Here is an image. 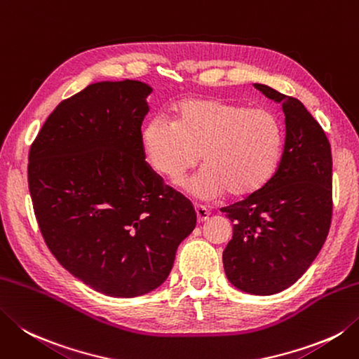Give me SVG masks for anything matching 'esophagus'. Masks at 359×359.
I'll use <instances>...</instances> for the list:
<instances>
[{"instance_id":"esophagus-1","label":"esophagus","mask_w":359,"mask_h":359,"mask_svg":"<svg viewBox=\"0 0 359 359\" xmlns=\"http://www.w3.org/2000/svg\"><path fill=\"white\" fill-rule=\"evenodd\" d=\"M194 210H196V216H198V221H199V222H203V221L208 219L210 213H208V210H207L205 207H203V205H198V203H196Z\"/></svg>"}]
</instances>
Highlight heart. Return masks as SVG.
<instances>
[{
    "label": "heart",
    "mask_w": 359,
    "mask_h": 359,
    "mask_svg": "<svg viewBox=\"0 0 359 359\" xmlns=\"http://www.w3.org/2000/svg\"><path fill=\"white\" fill-rule=\"evenodd\" d=\"M175 121L156 116L143 129L154 170L180 184L188 170L205 166L188 182L201 199L250 198L269 184L282 158L283 130L266 109H248L213 97H188L174 107Z\"/></svg>",
    "instance_id": "b5f03b06"
}]
</instances>
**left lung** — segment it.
Segmentation results:
<instances>
[{
  "label": "left lung",
  "instance_id": "obj_1",
  "mask_svg": "<svg viewBox=\"0 0 359 359\" xmlns=\"http://www.w3.org/2000/svg\"><path fill=\"white\" fill-rule=\"evenodd\" d=\"M254 86L282 105L285 149L276 175L262 191L221 208L233 222L222 263L238 290L272 296L304 276L327 240L333 161L324 129L304 104L263 83Z\"/></svg>",
  "mask_w": 359,
  "mask_h": 359
}]
</instances>
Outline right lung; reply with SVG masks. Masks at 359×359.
I'll use <instances>...</instances> for the list:
<instances>
[{"label":"right lung","instance_id":"1","mask_svg":"<svg viewBox=\"0 0 359 359\" xmlns=\"http://www.w3.org/2000/svg\"><path fill=\"white\" fill-rule=\"evenodd\" d=\"M151 93L140 81L90 83L53 110L29 151L27 184L48 249L110 297L158 287L196 227L193 203L144 161Z\"/></svg>","mask_w":359,"mask_h":359}]
</instances>
